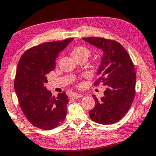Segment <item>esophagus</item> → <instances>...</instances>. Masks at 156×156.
Masks as SVG:
<instances>
[{
    "mask_svg": "<svg viewBox=\"0 0 156 156\" xmlns=\"http://www.w3.org/2000/svg\"><path fill=\"white\" fill-rule=\"evenodd\" d=\"M71 96H72V98H75V99H78V98H80L81 97H83V95L80 94H78V93H73V94L71 95Z\"/></svg>",
    "mask_w": 156,
    "mask_h": 156,
    "instance_id": "1",
    "label": "esophagus"
}]
</instances>
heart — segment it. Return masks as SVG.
Wrapping results in <instances>:
<instances>
[{"label": "heart", "mask_w": 156, "mask_h": 156, "mask_svg": "<svg viewBox=\"0 0 156 156\" xmlns=\"http://www.w3.org/2000/svg\"><path fill=\"white\" fill-rule=\"evenodd\" d=\"M91 52L88 48L83 46H78L74 48L72 51V55L76 60L79 58H87L90 55Z\"/></svg>", "instance_id": "1"}]
</instances>
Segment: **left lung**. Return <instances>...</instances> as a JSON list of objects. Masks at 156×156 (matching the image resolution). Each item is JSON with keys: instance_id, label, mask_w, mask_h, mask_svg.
<instances>
[{"instance_id": "left-lung-1", "label": "left lung", "mask_w": 156, "mask_h": 156, "mask_svg": "<svg viewBox=\"0 0 156 156\" xmlns=\"http://www.w3.org/2000/svg\"><path fill=\"white\" fill-rule=\"evenodd\" d=\"M83 39L103 51L94 86L103 83L106 90L104 96L99 100L93 95L96 105L90 111V117L100 124H112L124 117L134 100V65L127 51L118 41L96 37Z\"/></svg>"}]
</instances>
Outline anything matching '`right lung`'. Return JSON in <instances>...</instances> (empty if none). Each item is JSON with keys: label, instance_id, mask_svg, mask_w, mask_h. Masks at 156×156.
I'll use <instances>...</instances> for the list:
<instances>
[{"label": "right lung", "instance_id": "add662e5", "mask_svg": "<svg viewBox=\"0 0 156 156\" xmlns=\"http://www.w3.org/2000/svg\"><path fill=\"white\" fill-rule=\"evenodd\" d=\"M72 40L49 41L33 46L21 55L17 65L14 89L25 117L34 126L51 130L60 126L66 115L68 96L64 91L58 97L44 85L46 75L55 69V58Z\"/></svg>", "mask_w": 156, "mask_h": 156}]
</instances>
